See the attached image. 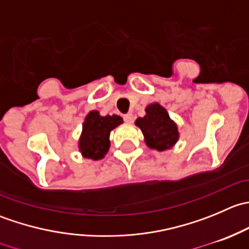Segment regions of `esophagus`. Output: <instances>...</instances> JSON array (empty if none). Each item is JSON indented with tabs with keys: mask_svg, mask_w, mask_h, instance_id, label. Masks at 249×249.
I'll return each mask as SVG.
<instances>
[{
	"mask_svg": "<svg viewBox=\"0 0 249 249\" xmlns=\"http://www.w3.org/2000/svg\"><path fill=\"white\" fill-rule=\"evenodd\" d=\"M124 120H125V123H127V124H131V123L134 122V115H132L131 113L124 114Z\"/></svg>",
	"mask_w": 249,
	"mask_h": 249,
	"instance_id": "esophagus-1",
	"label": "esophagus"
}]
</instances>
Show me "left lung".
I'll return each instance as SVG.
<instances>
[{"label":"left lung","mask_w":249,"mask_h":249,"mask_svg":"<svg viewBox=\"0 0 249 249\" xmlns=\"http://www.w3.org/2000/svg\"><path fill=\"white\" fill-rule=\"evenodd\" d=\"M135 124L141 129L145 144L150 149L159 152L171 149L179 139L177 124L158 102L148 105L144 117L137 118Z\"/></svg>","instance_id":"obj_1"}]
</instances>
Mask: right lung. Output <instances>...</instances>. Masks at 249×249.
Wrapping results in <instances>:
<instances>
[{"label":"right lung","instance_id":"add662e5","mask_svg":"<svg viewBox=\"0 0 249 249\" xmlns=\"http://www.w3.org/2000/svg\"><path fill=\"white\" fill-rule=\"evenodd\" d=\"M123 124V118L117 114L102 117L97 110H91L85 117L78 148L84 158L100 160L109 149V135L113 129Z\"/></svg>","mask_w":249,"mask_h":249}]
</instances>
